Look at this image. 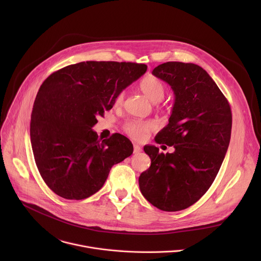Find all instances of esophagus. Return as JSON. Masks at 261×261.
Listing matches in <instances>:
<instances>
[{"instance_id":"obj_1","label":"esophagus","mask_w":261,"mask_h":261,"mask_svg":"<svg viewBox=\"0 0 261 261\" xmlns=\"http://www.w3.org/2000/svg\"><path fill=\"white\" fill-rule=\"evenodd\" d=\"M133 147H134L133 148V153L134 154H138V153H140L142 151V147L140 145H138V144H134Z\"/></svg>"}]
</instances>
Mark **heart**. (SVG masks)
Segmentation results:
<instances>
[{
  "label": "heart",
  "mask_w": 261,
  "mask_h": 261,
  "mask_svg": "<svg viewBox=\"0 0 261 261\" xmlns=\"http://www.w3.org/2000/svg\"><path fill=\"white\" fill-rule=\"evenodd\" d=\"M141 92L152 102H160L166 93V88L163 82L155 75L145 76L139 84ZM126 98V91H121L116 97V105L124 104ZM157 129V124L154 121H138L130 120L124 124V131L136 140H143L151 132Z\"/></svg>",
  "instance_id": "heart-1"
}]
</instances>
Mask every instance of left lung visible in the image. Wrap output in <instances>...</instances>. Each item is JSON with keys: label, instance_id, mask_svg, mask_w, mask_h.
<instances>
[{"label": "left lung", "instance_id": "left-lung-1", "mask_svg": "<svg viewBox=\"0 0 261 261\" xmlns=\"http://www.w3.org/2000/svg\"><path fill=\"white\" fill-rule=\"evenodd\" d=\"M152 73L166 82L175 96L169 123L155 137L160 144L173 145L174 152L143 147L151 166L140 174L139 188L154 206L176 212L198 201L216 178L230 141L231 108L198 65L167 62Z\"/></svg>", "mask_w": 261, "mask_h": 261}]
</instances>
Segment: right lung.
<instances>
[{
    "instance_id": "right-lung-1",
    "label": "right lung",
    "mask_w": 261,
    "mask_h": 261,
    "mask_svg": "<svg viewBox=\"0 0 261 261\" xmlns=\"http://www.w3.org/2000/svg\"><path fill=\"white\" fill-rule=\"evenodd\" d=\"M145 71L144 64L89 61L66 66L43 82L30 135L37 168L57 195L90 197L103 187L111 167L132 155L126 136L115 133L101 141L92 127Z\"/></svg>"
}]
</instances>
